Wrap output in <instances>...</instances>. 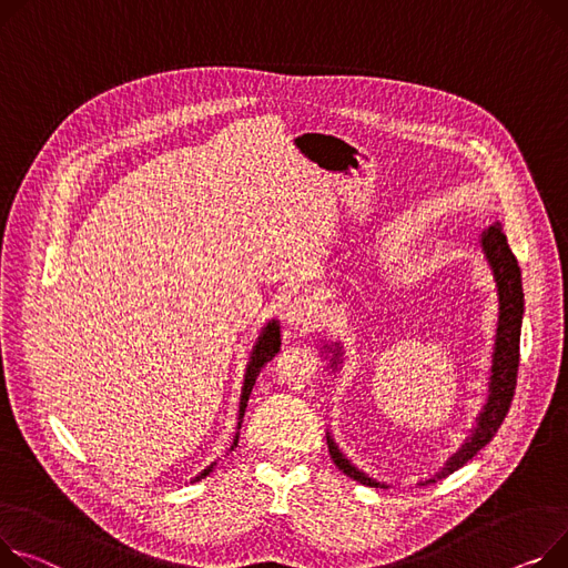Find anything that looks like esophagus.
I'll list each match as a JSON object with an SVG mask.
<instances>
[{
	"mask_svg": "<svg viewBox=\"0 0 568 568\" xmlns=\"http://www.w3.org/2000/svg\"><path fill=\"white\" fill-rule=\"evenodd\" d=\"M283 313H285L287 324H290V326H296V328H298V326L306 328V326L315 324L317 317H320L317 304H315L313 298H308V296H294L292 301H287Z\"/></svg>",
	"mask_w": 568,
	"mask_h": 568,
	"instance_id": "obj_1",
	"label": "esophagus"
}]
</instances>
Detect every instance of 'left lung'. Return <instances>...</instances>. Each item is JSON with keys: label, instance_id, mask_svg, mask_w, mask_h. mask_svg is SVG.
<instances>
[{"label": "left lung", "instance_id": "left-lung-1", "mask_svg": "<svg viewBox=\"0 0 568 568\" xmlns=\"http://www.w3.org/2000/svg\"><path fill=\"white\" fill-rule=\"evenodd\" d=\"M479 251L488 264L490 276H494L496 292H498V324H496V339H494V354H490V369H488V388H486V402L481 410L477 413L475 425L462 447L452 455L445 466L429 479L420 484H432L436 479H443L466 466L477 452L494 440L498 434L505 415L509 410L514 388H516V372H518V347H520V326H523V283H520V267L507 244L505 233L498 225H490L479 235ZM322 356L328 361V369L335 374L343 369L345 363V349L339 339L335 343H324ZM326 443L333 464L343 470L347 477L367 484V486H382L388 488L386 481H379L363 473L356 464L349 462L343 449L337 447L331 432H326Z\"/></svg>", "mask_w": 568, "mask_h": 568}]
</instances>
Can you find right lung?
Instances as JSON below:
<instances>
[{"instance_id":"add662e5","label":"right lung","mask_w":568,"mask_h":568,"mask_svg":"<svg viewBox=\"0 0 568 568\" xmlns=\"http://www.w3.org/2000/svg\"><path fill=\"white\" fill-rule=\"evenodd\" d=\"M278 349H281V324H278V320L274 317V320H270L267 324L262 326V331H260V335H257V339H255L253 349L248 352V363H246V369H244V384H242V395H240L237 432H235V438H233L231 449H235V447H237L240 429H242V418H244V410H246V404H248L251 390H253V386H255L257 374H260V369H262V365H264V363L272 361V358L278 354ZM214 466H216V462H212L203 473H199V475L194 477V481H199V479L207 477V475L214 470Z\"/></svg>"}]
</instances>
